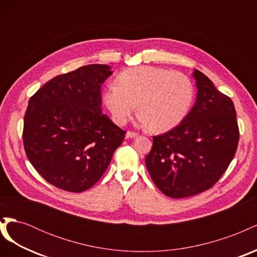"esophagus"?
<instances>
[{"instance_id": "1", "label": "esophagus", "mask_w": 257, "mask_h": 257, "mask_svg": "<svg viewBox=\"0 0 257 257\" xmlns=\"http://www.w3.org/2000/svg\"><path fill=\"white\" fill-rule=\"evenodd\" d=\"M125 136H126V138H135V137H137V136H138V134H137V133H135V132H131V131H128Z\"/></svg>"}]
</instances>
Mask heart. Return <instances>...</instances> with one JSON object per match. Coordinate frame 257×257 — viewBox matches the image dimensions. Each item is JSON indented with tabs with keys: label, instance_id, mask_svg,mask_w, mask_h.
I'll return each instance as SVG.
<instances>
[{
	"label": "heart",
	"instance_id": "heart-1",
	"mask_svg": "<svg viewBox=\"0 0 257 257\" xmlns=\"http://www.w3.org/2000/svg\"><path fill=\"white\" fill-rule=\"evenodd\" d=\"M194 85L180 72L155 66H136L119 76L104 93V102L116 124H124L136 107L138 121L154 132L176 127L189 113Z\"/></svg>",
	"mask_w": 257,
	"mask_h": 257
}]
</instances>
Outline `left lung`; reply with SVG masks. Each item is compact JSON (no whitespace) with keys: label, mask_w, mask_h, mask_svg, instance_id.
<instances>
[{"label":"left lung","mask_w":257,"mask_h":257,"mask_svg":"<svg viewBox=\"0 0 257 257\" xmlns=\"http://www.w3.org/2000/svg\"><path fill=\"white\" fill-rule=\"evenodd\" d=\"M195 105L179 125L153 136L146 166L166 196L183 198L209 190L234 159L239 142L235 106L201 72Z\"/></svg>","instance_id":"obj_1"}]
</instances>
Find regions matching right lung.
I'll return each mask as SVG.
<instances>
[{
    "label": "right lung",
    "instance_id": "obj_1",
    "mask_svg": "<svg viewBox=\"0 0 257 257\" xmlns=\"http://www.w3.org/2000/svg\"><path fill=\"white\" fill-rule=\"evenodd\" d=\"M112 74L90 64L54 77L30 98L23 145L31 164L57 188H92L112 159L125 132L102 112L100 85Z\"/></svg>",
    "mask_w": 257,
    "mask_h": 257
}]
</instances>
